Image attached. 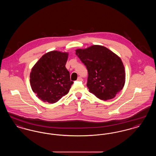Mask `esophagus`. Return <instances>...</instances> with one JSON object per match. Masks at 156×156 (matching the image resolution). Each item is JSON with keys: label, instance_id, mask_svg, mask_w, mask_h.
Returning a JSON list of instances; mask_svg holds the SVG:
<instances>
[{"label": "esophagus", "instance_id": "obj_1", "mask_svg": "<svg viewBox=\"0 0 156 156\" xmlns=\"http://www.w3.org/2000/svg\"><path fill=\"white\" fill-rule=\"evenodd\" d=\"M77 81H83V80H82V78L81 77H78V79H77Z\"/></svg>", "mask_w": 156, "mask_h": 156}]
</instances>
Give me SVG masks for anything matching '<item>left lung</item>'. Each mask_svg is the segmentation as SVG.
<instances>
[{"label": "left lung", "mask_w": 156, "mask_h": 156, "mask_svg": "<svg viewBox=\"0 0 156 156\" xmlns=\"http://www.w3.org/2000/svg\"><path fill=\"white\" fill-rule=\"evenodd\" d=\"M75 51L88 69L89 92L103 101L116 97L125 83V67L119 56L100 45Z\"/></svg>", "instance_id": "8db88e82"}]
</instances>
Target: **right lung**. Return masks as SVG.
Wrapping results in <instances>:
<instances>
[{
  "label": "right lung",
  "instance_id": "obj_1",
  "mask_svg": "<svg viewBox=\"0 0 156 156\" xmlns=\"http://www.w3.org/2000/svg\"><path fill=\"white\" fill-rule=\"evenodd\" d=\"M68 57V52L51 51L43 55L32 68L30 85L43 102L54 104L69 91L74 82L66 67Z\"/></svg>",
  "mask_w": 156,
  "mask_h": 156
}]
</instances>
